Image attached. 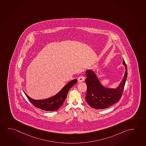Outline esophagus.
I'll list each match as a JSON object with an SVG mask.
<instances>
[{"instance_id":"esophagus-1","label":"esophagus","mask_w":146,"mask_h":146,"mask_svg":"<svg viewBox=\"0 0 146 146\" xmlns=\"http://www.w3.org/2000/svg\"><path fill=\"white\" fill-rule=\"evenodd\" d=\"M84 80H85V77L83 76H79L78 78V82H83Z\"/></svg>"}]
</instances>
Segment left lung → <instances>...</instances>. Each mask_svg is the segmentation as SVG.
<instances>
[{"label":"left lung","mask_w":146,"mask_h":146,"mask_svg":"<svg viewBox=\"0 0 146 146\" xmlns=\"http://www.w3.org/2000/svg\"><path fill=\"white\" fill-rule=\"evenodd\" d=\"M123 64L126 69L125 74L120 85L116 89L104 88L100 83L94 72L91 70H87L85 82L87 88L85 99L91 108L95 109H107L120 100L127 76V68L124 59Z\"/></svg>","instance_id":"left-lung-1"}]
</instances>
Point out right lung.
Segmentation results:
<instances>
[{
    "instance_id": "add662e5",
    "label": "right lung",
    "mask_w": 146,
    "mask_h": 146,
    "mask_svg": "<svg viewBox=\"0 0 146 146\" xmlns=\"http://www.w3.org/2000/svg\"><path fill=\"white\" fill-rule=\"evenodd\" d=\"M76 82L77 79L70 81L57 94L45 100H33L29 97L25 93H24L30 102L35 107L46 111H54L59 109L62 105L67 97L68 91Z\"/></svg>"
}]
</instances>
